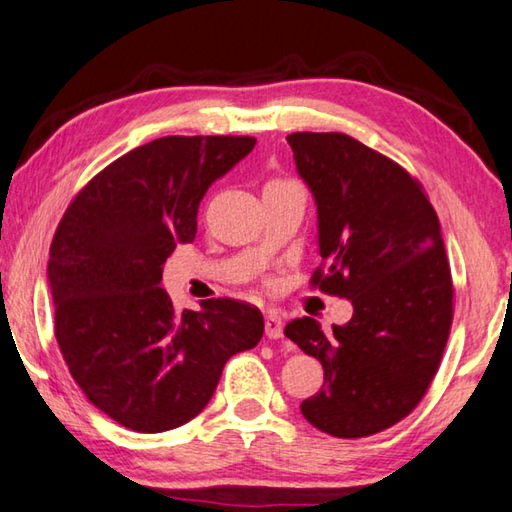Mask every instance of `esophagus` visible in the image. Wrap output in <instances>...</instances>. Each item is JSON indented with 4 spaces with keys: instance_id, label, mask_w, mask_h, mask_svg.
<instances>
[{
    "instance_id": "1",
    "label": "esophagus",
    "mask_w": 512,
    "mask_h": 512,
    "mask_svg": "<svg viewBox=\"0 0 512 512\" xmlns=\"http://www.w3.org/2000/svg\"><path fill=\"white\" fill-rule=\"evenodd\" d=\"M266 335L270 339H279L284 335V322H282V315H279L277 310H268L266 313Z\"/></svg>"
}]
</instances>
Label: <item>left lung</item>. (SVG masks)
<instances>
[{
    "label": "left lung",
    "mask_w": 512,
    "mask_h": 512,
    "mask_svg": "<svg viewBox=\"0 0 512 512\" xmlns=\"http://www.w3.org/2000/svg\"><path fill=\"white\" fill-rule=\"evenodd\" d=\"M317 204L319 266L310 284L346 297L353 317L324 333L313 317L284 335L322 362L324 386L302 402L315 428L368 437L413 413L442 362L453 277L424 186L344 133L288 135Z\"/></svg>",
    "instance_id": "left-lung-1"
}]
</instances>
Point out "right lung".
Wrapping results in <instances>:
<instances>
[{
  "label": "right lung",
  "instance_id": "1",
  "mask_svg": "<svg viewBox=\"0 0 512 512\" xmlns=\"http://www.w3.org/2000/svg\"><path fill=\"white\" fill-rule=\"evenodd\" d=\"M255 137H159L108 164L79 190L48 259L55 337L88 402L137 433L197 417L226 362L264 335L259 308L217 297L175 310L166 259L197 233L208 186Z\"/></svg>",
  "mask_w": 512,
  "mask_h": 512
}]
</instances>
